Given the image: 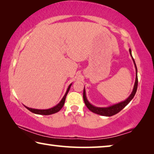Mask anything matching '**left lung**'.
<instances>
[{"label": "left lung", "instance_id": "8db88e82", "mask_svg": "<svg viewBox=\"0 0 154 154\" xmlns=\"http://www.w3.org/2000/svg\"><path fill=\"white\" fill-rule=\"evenodd\" d=\"M130 51V54L131 56L132 60L134 62V66L135 69H136V79H135V83H134V88L133 90L131 93V94L129 96V97L127 99H126L124 101H122V102L116 104V105H113L110 106H108V107H98V106H95L89 103V101L88 100V99L86 98V95H85V88L83 89V100H84V103L86 105L87 107L88 108L89 110H90L92 112L96 114L100 115V116H114V115L117 114L119 113V111L122 110L125 106H126L128 104L130 101L132 100V99L134 98V96L136 94L137 90V87H138V77H137V68L136 66V64H135L134 60L132 58V53H131V49H129Z\"/></svg>", "mask_w": 154, "mask_h": 154}]
</instances>
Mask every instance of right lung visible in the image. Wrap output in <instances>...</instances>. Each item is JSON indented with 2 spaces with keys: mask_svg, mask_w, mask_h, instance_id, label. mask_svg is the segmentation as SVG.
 <instances>
[{
  "mask_svg": "<svg viewBox=\"0 0 154 154\" xmlns=\"http://www.w3.org/2000/svg\"><path fill=\"white\" fill-rule=\"evenodd\" d=\"M72 85L70 84L69 86L67 88V90L66 93H65V94L64 96V97L62 98V99L61 100L60 102L58 105H56L55 106H54V107L50 108V109H32V108H29L28 107V106H25V107L27 109H28L30 111L32 112V113H34L35 114H38V115H44V116H48V115H51V114H54V113H56L57 112H58L60 109L62 108V106H64V104L65 102V100H66V95L68 92H69V91L70 90V88H71Z\"/></svg>",
  "mask_w": 154,
  "mask_h": 154,
  "instance_id": "1",
  "label": "right lung"
}]
</instances>
